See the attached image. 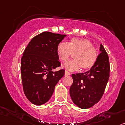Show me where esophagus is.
Masks as SVG:
<instances>
[{"label": "esophagus", "instance_id": "1", "mask_svg": "<svg viewBox=\"0 0 125 125\" xmlns=\"http://www.w3.org/2000/svg\"><path fill=\"white\" fill-rule=\"evenodd\" d=\"M65 75H71V73L69 72H68V71H66Z\"/></svg>", "mask_w": 125, "mask_h": 125}]
</instances>
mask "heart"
<instances>
[{"label":"heart","mask_w":125,"mask_h":125,"mask_svg":"<svg viewBox=\"0 0 125 125\" xmlns=\"http://www.w3.org/2000/svg\"><path fill=\"white\" fill-rule=\"evenodd\" d=\"M56 53L62 62H67L72 53H75V60L68 62L63 66L70 71L77 70L81 67L83 70L89 69L95 63L98 56L97 51L89 40L77 37L71 39L67 44L59 42L56 47Z\"/></svg>","instance_id":"heart-1"}]
</instances>
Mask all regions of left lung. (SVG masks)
Returning a JSON list of instances; mask_svg holds the SVG:
<instances>
[{
	"label": "left lung",
	"instance_id": "8db88e82",
	"mask_svg": "<svg viewBox=\"0 0 125 125\" xmlns=\"http://www.w3.org/2000/svg\"><path fill=\"white\" fill-rule=\"evenodd\" d=\"M101 53L89 70L83 73L73 74V83L70 88V95L79 108L87 109L100 100L104 92L110 77V63L107 52L102 44Z\"/></svg>",
	"mask_w": 125,
	"mask_h": 125
}]
</instances>
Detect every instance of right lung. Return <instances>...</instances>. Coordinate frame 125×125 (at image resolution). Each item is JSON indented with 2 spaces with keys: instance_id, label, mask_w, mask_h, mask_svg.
<instances>
[{
  "instance_id": "right-lung-1",
  "label": "right lung",
  "mask_w": 125,
  "mask_h": 125,
  "mask_svg": "<svg viewBox=\"0 0 125 125\" xmlns=\"http://www.w3.org/2000/svg\"><path fill=\"white\" fill-rule=\"evenodd\" d=\"M66 37L45 31L34 37L25 48L21 59L23 91L33 104L41 105L50 100L65 70L53 71L61 66L56 47Z\"/></svg>"
}]
</instances>
